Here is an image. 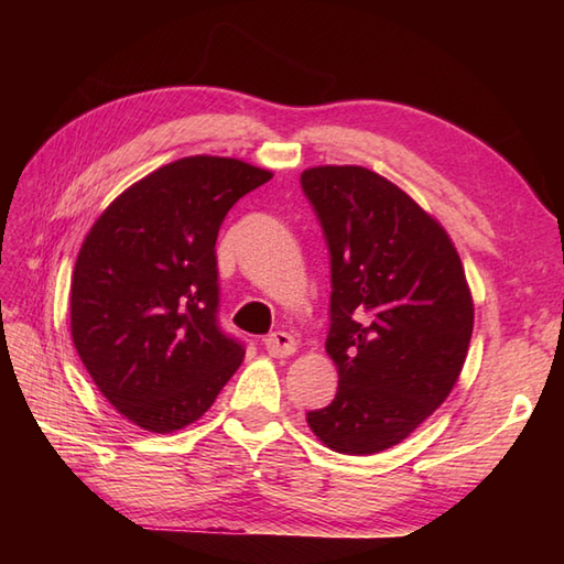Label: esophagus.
I'll return each instance as SVG.
<instances>
[{
  "mask_svg": "<svg viewBox=\"0 0 564 564\" xmlns=\"http://www.w3.org/2000/svg\"><path fill=\"white\" fill-rule=\"evenodd\" d=\"M263 349H267L275 358H283V356L295 354L297 341L291 337L289 332H273L267 339H263Z\"/></svg>",
  "mask_w": 564,
  "mask_h": 564,
  "instance_id": "1",
  "label": "esophagus"
}]
</instances>
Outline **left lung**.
<instances>
[{
  "mask_svg": "<svg viewBox=\"0 0 564 564\" xmlns=\"http://www.w3.org/2000/svg\"><path fill=\"white\" fill-rule=\"evenodd\" d=\"M332 263V404L307 412L337 453L370 455L406 438L458 380L475 307L446 230L366 166L301 174Z\"/></svg>",
  "mask_w": 564,
  "mask_h": 564,
  "instance_id": "obj_1",
  "label": "left lung"
}]
</instances>
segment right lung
Wrapping results in <instances>:
<instances>
[{"instance_id": "add662e5", "label": "right lung", "mask_w": 564, "mask_h": 564, "mask_svg": "<svg viewBox=\"0 0 564 564\" xmlns=\"http://www.w3.org/2000/svg\"><path fill=\"white\" fill-rule=\"evenodd\" d=\"M273 174L196 154L126 188L84 237L69 285L72 341L99 392L154 434L194 424L245 358L218 325L215 239Z\"/></svg>"}]
</instances>
